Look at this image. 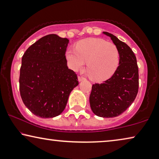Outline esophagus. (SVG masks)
<instances>
[{
	"label": "esophagus",
	"instance_id": "1",
	"mask_svg": "<svg viewBox=\"0 0 159 159\" xmlns=\"http://www.w3.org/2000/svg\"><path fill=\"white\" fill-rule=\"evenodd\" d=\"M85 79H86V78H84V76H81V75L79 76V81H82V80H84Z\"/></svg>",
	"mask_w": 159,
	"mask_h": 159
}]
</instances>
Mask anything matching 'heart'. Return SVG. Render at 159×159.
I'll list each match as a JSON object with an SVG mask.
<instances>
[{"label": "heart", "mask_w": 159, "mask_h": 159, "mask_svg": "<svg viewBox=\"0 0 159 159\" xmlns=\"http://www.w3.org/2000/svg\"><path fill=\"white\" fill-rule=\"evenodd\" d=\"M66 57L68 66L75 71L83 69L88 62V75L98 82L110 79L119 64V52L116 46L101 39L81 40L75 45V49L67 50Z\"/></svg>", "instance_id": "1"}]
</instances>
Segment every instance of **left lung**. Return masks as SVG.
I'll use <instances>...</instances> for the list:
<instances>
[{
  "label": "left lung",
  "mask_w": 159,
  "mask_h": 159,
  "mask_svg": "<svg viewBox=\"0 0 159 159\" xmlns=\"http://www.w3.org/2000/svg\"><path fill=\"white\" fill-rule=\"evenodd\" d=\"M119 52V66L109 79L92 86L89 101L91 110L103 118L118 116L131 105L139 91V68L131 48L108 32Z\"/></svg>",
  "instance_id": "left-lung-1"
}]
</instances>
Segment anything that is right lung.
<instances>
[{
	"instance_id": "add662e5",
	"label": "right lung",
	"mask_w": 159,
	"mask_h": 159,
	"mask_svg": "<svg viewBox=\"0 0 159 159\" xmlns=\"http://www.w3.org/2000/svg\"><path fill=\"white\" fill-rule=\"evenodd\" d=\"M69 40L56 34L42 37L23 54L19 89L25 106L34 115L53 118L65 109L72 90L79 85L76 73L67 66Z\"/></svg>"
}]
</instances>
